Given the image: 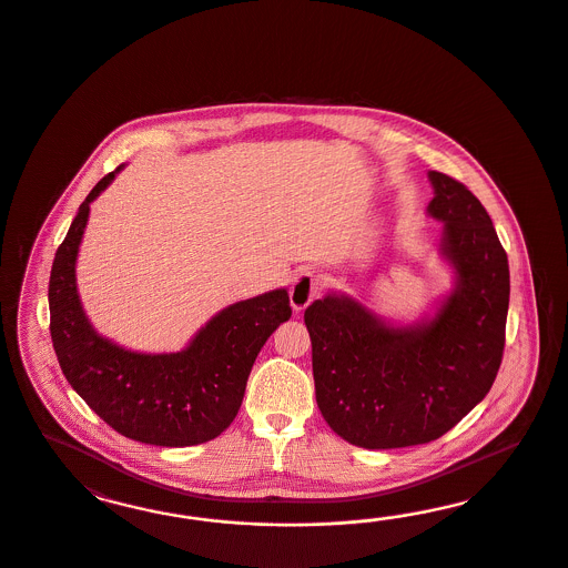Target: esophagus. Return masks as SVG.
<instances>
[{
    "label": "esophagus",
    "instance_id": "esophagus-1",
    "mask_svg": "<svg viewBox=\"0 0 568 568\" xmlns=\"http://www.w3.org/2000/svg\"><path fill=\"white\" fill-rule=\"evenodd\" d=\"M318 290H321V278L310 271H302L293 278L292 290H290L292 308L295 312L308 308L310 302L316 297Z\"/></svg>",
    "mask_w": 568,
    "mask_h": 568
}]
</instances>
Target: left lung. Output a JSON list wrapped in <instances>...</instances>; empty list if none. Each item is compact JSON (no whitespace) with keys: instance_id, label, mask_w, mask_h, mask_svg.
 <instances>
[{"instance_id":"1","label":"left lung","mask_w":568,"mask_h":568,"mask_svg":"<svg viewBox=\"0 0 568 568\" xmlns=\"http://www.w3.org/2000/svg\"><path fill=\"white\" fill-rule=\"evenodd\" d=\"M427 216L444 223L437 254L452 287L399 323L347 293L328 292L304 321L316 404L328 427L366 449L429 444L470 413L498 375L510 297L508 256L481 202L429 171Z\"/></svg>"}]
</instances>
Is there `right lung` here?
<instances>
[{
  "label": "right lung",
  "mask_w": 568,
  "mask_h": 568,
  "mask_svg": "<svg viewBox=\"0 0 568 568\" xmlns=\"http://www.w3.org/2000/svg\"><path fill=\"white\" fill-rule=\"evenodd\" d=\"M122 169L91 190L55 252L48 293L53 349L70 387L124 437L162 447L206 444L240 413L262 345L292 318L290 295L278 287L226 306L181 352H138L102 335L83 308L77 260L89 206Z\"/></svg>",
  "instance_id": "right-lung-1"
}]
</instances>
